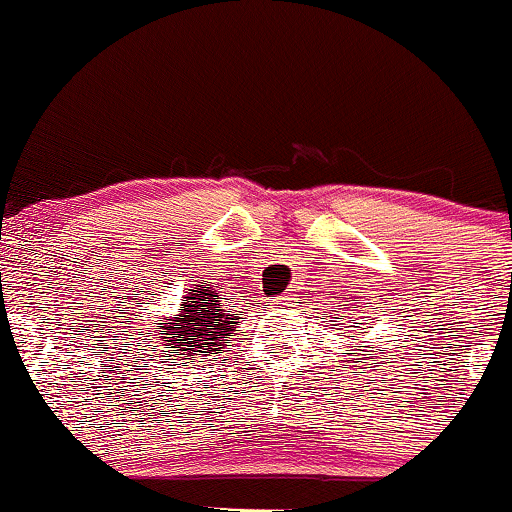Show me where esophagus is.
I'll list each match as a JSON object with an SVG mask.
<instances>
[{"label":"esophagus","mask_w":512,"mask_h":512,"mask_svg":"<svg viewBox=\"0 0 512 512\" xmlns=\"http://www.w3.org/2000/svg\"><path fill=\"white\" fill-rule=\"evenodd\" d=\"M295 300H297L295 295H283V297H278V302H275V304H292Z\"/></svg>","instance_id":"esophagus-1"}]
</instances>
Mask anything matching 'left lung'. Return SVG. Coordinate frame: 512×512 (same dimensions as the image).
<instances>
[{"label":"left lung","mask_w":512,"mask_h":512,"mask_svg":"<svg viewBox=\"0 0 512 512\" xmlns=\"http://www.w3.org/2000/svg\"><path fill=\"white\" fill-rule=\"evenodd\" d=\"M355 341H360V338H355ZM358 348H360V346H358Z\"/></svg>","instance_id":"1"}]
</instances>
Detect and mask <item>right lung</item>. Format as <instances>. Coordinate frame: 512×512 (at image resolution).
<instances>
[{"instance_id":"add662e5","label":"right lung","mask_w":512,"mask_h":512,"mask_svg":"<svg viewBox=\"0 0 512 512\" xmlns=\"http://www.w3.org/2000/svg\"><path fill=\"white\" fill-rule=\"evenodd\" d=\"M225 297L208 287V283L195 285L191 292H186L181 302V312L174 317H166L162 324V336H157L162 341L164 358H186L203 363V355H215L217 348L225 346L229 333L239 326L241 317H234L232 312H227V307L222 304Z\"/></svg>"}]
</instances>
